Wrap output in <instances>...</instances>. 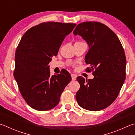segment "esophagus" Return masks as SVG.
I'll return each mask as SVG.
<instances>
[{"label": "esophagus", "mask_w": 135, "mask_h": 135, "mask_svg": "<svg viewBox=\"0 0 135 135\" xmlns=\"http://www.w3.org/2000/svg\"><path fill=\"white\" fill-rule=\"evenodd\" d=\"M71 78H72V80L74 81L76 80V78H77V76H76L75 74H71Z\"/></svg>", "instance_id": "esophagus-1"}]
</instances>
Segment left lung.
<instances>
[{
	"label": "left lung",
	"mask_w": 135,
	"mask_h": 135,
	"mask_svg": "<svg viewBox=\"0 0 135 135\" xmlns=\"http://www.w3.org/2000/svg\"><path fill=\"white\" fill-rule=\"evenodd\" d=\"M74 35L86 41L89 50L85 62L94 70L93 79L78 77L80 88L75 97L78 105L90 111L110 106L119 95L126 78V59L117 35L109 27L97 22H84L76 27Z\"/></svg>",
	"instance_id": "1"
}]
</instances>
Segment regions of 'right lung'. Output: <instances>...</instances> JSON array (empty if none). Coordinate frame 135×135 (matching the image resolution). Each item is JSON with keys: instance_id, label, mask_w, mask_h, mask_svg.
<instances>
[{"instance_id": "add662e5", "label": "right lung", "mask_w": 135, "mask_h": 135, "mask_svg": "<svg viewBox=\"0 0 135 135\" xmlns=\"http://www.w3.org/2000/svg\"><path fill=\"white\" fill-rule=\"evenodd\" d=\"M75 26L55 22L41 23L28 29L21 38L15 57L14 77L21 95L33 109L46 111L55 107L71 80L66 70L51 76L48 64Z\"/></svg>"}]
</instances>
